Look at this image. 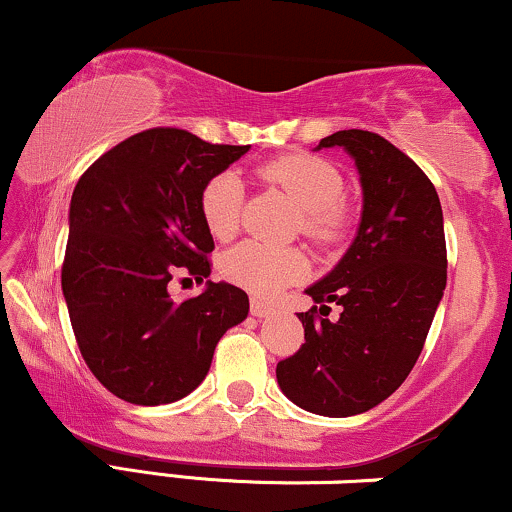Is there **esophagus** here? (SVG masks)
Instances as JSON below:
<instances>
[{"label": "esophagus", "mask_w": 512, "mask_h": 512, "mask_svg": "<svg viewBox=\"0 0 512 512\" xmlns=\"http://www.w3.org/2000/svg\"><path fill=\"white\" fill-rule=\"evenodd\" d=\"M249 311H251V316H256V318H266V316L273 314L275 309H273V306H270L268 302H263V299H258V297H251Z\"/></svg>", "instance_id": "obj_1"}]
</instances>
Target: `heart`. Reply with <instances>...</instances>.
Segmentation results:
<instances>
[{
  "instance_id": "heart-1",
  "label": "heart",
  "mask_w": 512,
  "mask_h": 512,
  "mask_svg": "<svg viewBox=\"0 0 512 512\" xmlns=\"http://www.w3.org/2000/svg\"><path fill=\"white\" fill-rule=\"evenodd\" d=\"M256 177L280 186L302 206L299 230L311 244L330 249L345 239L350 230V208L342 201L345 179L333 162L311 153H290L261 162L256 167ZM242 201L244 189L237 174L218 172L203 184L198 210L203 225L215 239H227L237 232ZM306 270L309 263L297 246H268L251 239L234 246L220 261L225 280L258 297H273L282 287L302 280Z\"/></svg>"
}]
</instances>
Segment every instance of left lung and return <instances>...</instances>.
I'll return each instance as SVG.
<instances>
[{
    "mask_svg": "<svg viewBox=\"0 0 512 512\" xmlns=\"http://www.w3.org/2000/svg\"><path fill=\"white\" fill-rule=\"evenodd\" d=\"M342 146L362 174V225L338 268L306 294L304 345L275 369L294 405L323 417L362 414L402 386L424 350L446 290L448 254L436 186L410 155L374 131L345 129ZM328 303L341 306L328 319Z\"/></svg>",
    "mask_w": 512,
    "mask_h": 512,
    "instance_id": "obj_1",
    "label": "left lung"
}]
</instances>
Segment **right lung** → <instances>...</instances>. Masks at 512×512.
Listing matches in <instances>:
<instances>
[{"label":"right lung","mask_w":512,"mask_h":512,"mask_svg":"<svg viewBox=\"0 0 512 512\" xmlns=\"http://www.w3.org/2000/svg\"><path fill=\"white\" fill-rule=\"evenodd\" d=\"M249 146L155 126L102 153L76 182L62 290L93 376L131 405H167L203 381L249 297L227 282L174 302V278L210 275L213 237L198 194Z\"/></svg>","instance_id":"right-lung-1"}]
</instances>
